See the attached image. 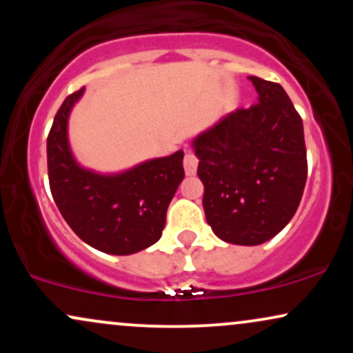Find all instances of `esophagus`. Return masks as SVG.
<instances>
[{
	"label": "esophagus",
	"mask_w": 353,
	"mask_h": 353,
	"mask_svg": "<svg viewBox=\"0 0 353 353\" xmlns=\"http://www.w3.org/2000/svg\"><path fill=\"white\" fill-rule=\"evenodd\" d=\"M197 164H199V159H197L196 156H194L192 152L188 151L184 156V169H185V174L188 176H194L197 171Z\"/></svg>",
	"instance_id": "1"
}]
</instances>
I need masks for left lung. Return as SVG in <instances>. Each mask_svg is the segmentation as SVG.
<instances>
[{
    "label": "left lung",
    "instance_id": "8db88e82",
    "mask_svg": "<svg viewBox=\"0 0 353 353\" xmlns=\"http://www.w3.org/2000/svg\"><path fill=\"white\" fill-rule=\"evenodd\" d=\"M249 79L259 103L236 109L194 141L208 224L237 245L277 236L294 217L307 181L301 114L281 84Z\"/></svg>",
    "mask_w": 353,
    "mask_h": 353
}]
</instances>
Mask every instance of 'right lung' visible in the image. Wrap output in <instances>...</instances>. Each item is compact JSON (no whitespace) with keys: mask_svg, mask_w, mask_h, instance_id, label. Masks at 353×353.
<instances>
[{"mask_svg":"<svg viewBox=\"0 0 353 353\" xmlns=\"http://www.w3.org/2000/svg\"><path fill=\"white\" fill-rule=\"evenodd\" d=\"M84 88L64 99L48 134V177L61 216L81 241L106 254L129 255L163 236L169 202L184 179L177 151L117 176L81 169L68 145V116Z\"/></svg>","mask_w":353,"mask_h":353,"instance_id":"right-lung-1","label":"right lung"}]
</instances>
